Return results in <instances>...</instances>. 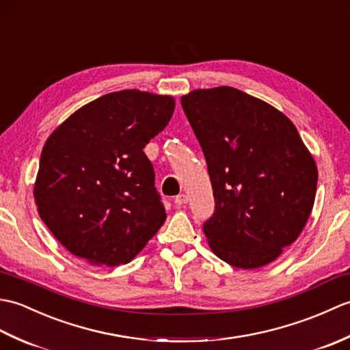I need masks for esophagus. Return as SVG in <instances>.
I'll use <instances>...</instances> for the list:
<instances>
[{"instance_id":"esophagus-1","label":"esophagus","mask_w":350,"mask_h":350,"mask_svg":"<svg viewBox=\"0 0 350 350\" xmlns=\"http://www.w3.org/2000/svg\"><path fill=\"white\" fill-rule=\"evenodd\" d=\"M174 203H176L177 207H183L185 204L188 203V197L185 196V194H179V196L174 198Z\"/></svg>"}]
</instances>
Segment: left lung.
I'll list each match as a JSON object with an SVG mask.
<instances>
[{"label":"left lung","mask_w":350,"mask_h":350,"mask_svg":"<svg viewBox=\"0 0 350 350\" xmlns=\"http://www.w3.org/2000/svg\"><path fill=\"white\" fill-rule=\"evenodd\" d=\"M180 102L212 182L215 211L203 226L211 250L239 269L273 262L314 204L317 167L298 129L233 87L194 90Z\"/></svg>","instance_id":"obj_1"}]
</instances>
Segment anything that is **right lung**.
<instances>
[{
  "label": "right lung",
  "instance_id": "1",
  "mask_svg": "<svg viewBox=\"0 0 350 350\" xmlns=\"http://www.w3.org/2000/svg\"><path fill=\"white\" fill-rule=\"evenodd\" d=\"M171 96L122 90L75 111L43 146L34 183L42 221L73 256L129 263L165 222L146 144L174 113Z\"/></svg>",
  "mask_w": 350,
  "mask_h": 350
}]
</instances>
